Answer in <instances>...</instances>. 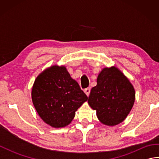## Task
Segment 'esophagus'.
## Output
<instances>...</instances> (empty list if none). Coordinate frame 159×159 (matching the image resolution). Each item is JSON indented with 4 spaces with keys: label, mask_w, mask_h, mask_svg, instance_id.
Returning <instances> with one entry per match:
<instances>
[{
    "label": "esophagus",
    "mask_w": 159,
    "mask_h": 159,
    "mask_svg": "<svg viewBox=\"0 0 159 159\" xmlns=\"http://www.w3.org/2000/svg\"><path fill=\"white\" fill-rule=\"evenodd\" d=\"M90 91H91V89L89 88V87H88V88L85 89V90H84V92L85 93V94L87 96H89V93H90Z\"/></svg>",
    "instance_id": "esophagus-1"
}]
</instances>
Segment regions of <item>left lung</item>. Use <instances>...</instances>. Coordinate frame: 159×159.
<instances>
[{"label":"left lung","mask_w":159,"mask_h":159,"mask_svg":"<svg viewBox=\"0 0 159 159\" xmlns=\"http://www.w3.org/2000/svg\"><path fill=\"white\" fill-rule=\"evenodd\" d=\"M135 100V91L130 80L117 67H104L91 89L88 104L96 111L98 119L109 126L122 122Z\"/></svg>","instance_id":"1"}]
</instances>
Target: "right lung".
<instances>
[{
    "label": "right lung",
    "mask_w": 159,
    "mask_h": 159,
    "mask_svg": "<svg viewBox=\"0 0 159 159\" xmlns=\"http://www.w3.org/2000/svg\"><path fill=\"white\" fill-rule=\"evenodd\" d=\"M31 98L39 116L53 128L69 125L77 109L88 99L66 67L57 65L48 67L37 76Z\"/></svg>",
    "instance_id": "obj_1"
}]
</instances>
